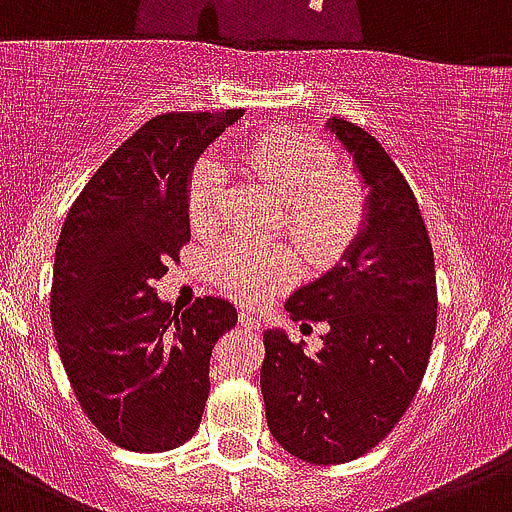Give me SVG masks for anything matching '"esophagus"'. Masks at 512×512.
Here are the masks:
<instances>
[{
	"label": "esophagus",
	"mask_w": 512,
	"mask_h": 512,
	"mask_svg": "<svg viewBox=\"0 0 512 512\" xmlns=\"http://www.w3.org/2000/svg\"><path fill=\"white\" fill-rule=\"evenodd\" d=\"M238 321H241V326L251 329V332H259V329H261L259 316H253L251 311H241V314H238Z\"/></svg>",
	"instance_id": "34e87169"
}]
</instances>
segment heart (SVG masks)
<instances>
[{
    "instance_id": "heart-1",
    "label": "heart",
    "mask_w": 512,
    "mask_h": 512,
    "mask_svg": "<svg viewBox=\"0 0 512 512\" xmlns=\"http://www.w3.org/2000/svg\"><path fill=\"white\" fill-rule=\"evenodd\" d=\"M243 163L253 178L281 196V221L306 259L332 261L364 231L369 193L357 173L337 165V153L314 135L279 125L251 138ZM231 173L216 153H203L188 180V216L211 233L226 218ZM299 274L296 248L286 241L231 238L216 253V276L243 304H264Z\"/></svg>"
}]
</instances>
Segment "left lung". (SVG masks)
<instances>
[{
  "mask_svg": "<svg viewBox=\"0 0 512 512\" xmlns=\"http://www.w3.org/2000/svg\"><path fill=\"white\" fill-rule=\"evenodd\" d=\"M332 133L354 153L369 221L344 264L286 301L294 321H326L319 354L266 329L261 394L286 452L342 465L377 447L420 389L437 329L435 253L417 198L374 135L344 118Z\"/></svg>",
  "mask_w": 512,
  "mask_h": 512,
  "instance_id": "left-lung-1",
  "label": "left lung"
}]
</instances>
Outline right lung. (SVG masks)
<instances>
[{
    "instance_id": "obj_1",
    "label": "right lung",
    "mask_w": 512,
    "mask_h": 512,
    "mask_svg": "<svg viewBox=\"0 0 512 512\" xmlns=\"http://www.w3.org/2000/svg\"><path fill=\"white\" fill-rule=\"evenodd\" d=\"M238 115L150 118L92 173L57 241L50 316L67 379L100 435L130 452L191 440L211 392V352L238 321L221 296L180 314L155 294L191 241L193 160Z\"/></svg>"
}]
</instances>
